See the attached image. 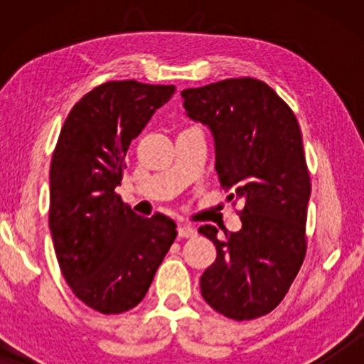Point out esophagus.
I'll return each instance as SVG.
<instances>
[{"mask_svg": "<svg viewBox=\"0 0 364 364\" xmlns=\"http://www.w3.org/2000/svg\"><path fill=\"white\" fill-rule=\"evenodd\" d=\"M177 232H178V237H181V238H193L197 235V230L191 225H181L177 228Z\"/></svg>", "mask_w": 364, "mask_h": 364, "instance_id": "1", "label": "esophagus"}]
</instances>
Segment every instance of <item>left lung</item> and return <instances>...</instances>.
I'll return each mask as SVG.
<instances>
[{"instance_id": "left-lung-1", "label": "left lung", "mask_w": 364, "mask_h": 364, "mask_svg": "<svg viewBox=\"0 0 364 364\" xmlns=\"http://www.w3.org/2000/svg\"><path fill=\"white\" fill-rule=\"evenodd\" d=\"M187 117L205 126L227 200H240L242 228L218 238L198 228L217 258L203 272L200 291L213 310L253 320L277 308L306 253L310 176L301 131L291 109L265 82L225 79L181 92Z\"/></svg>"}]
</instances>
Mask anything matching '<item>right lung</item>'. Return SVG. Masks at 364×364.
I'll list each match as a JSON object with an SVG mask.
<instances>
[{"label": "right lung", "instance_id": "obj_1", "mask_svg": "<svg viewBox=\"0 0 364 364\" xmlns=\"http://www.w3.org/2000/svg\"><path fill=\"white\" fill-rule=\"evenodd\" d=\"M173 86L106 82L71 109L49 171V230L61 272L92 310L116 315L146 296L176 240V222L137 215L116 193L127 149Z\"/></svg>", "mask_w": 364, "mask_h": 364}]
</instances>
